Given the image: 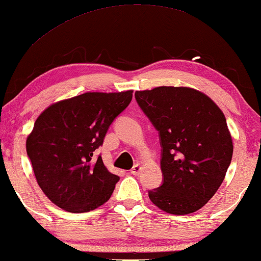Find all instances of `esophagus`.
Instances as JSON below:
<instances>
[{"instance_id": "esophagus-1", "label": "esophagus", "mask_w": 261, "mask_h": 261, "mask_svg": "<svg viewBox=\"0 0 261 261\" xmlns=\"http://www.w3.org/2000/svg\"><path fill=\"white\" fill-rule=\"evenodd\" d=\"M141 169H142L141 166H140L139 164H137V165H134L133 168L130 169V173L133 175H138V174H140V172H141Z\"/></svg>"}]
</instances>
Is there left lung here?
I'll use <instances>...</instances> for the list:
<instances>
[{"instance_id":"left-lung-1","label":"left lung","mask_w":261,"mask_h":261,"mask_svg":"<svg viewBox=\"0 0 261 261\" xmlns=\"http://www.w3.org/2000/svg\"><path fill=\"white\" fill-rule=\"evenodd\" d=\"M135 99L160 137L164 182L149 191L150 201L171 214L196 212L219 190L232 160L224 113L190 87L138 90Z\"/></svg>"}]
</instances>
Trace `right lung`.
Segmentation results:
<instances>
[{
	"label": "right lung",
	"instance_id": "1",
	"mask_svg": "<svg viewBox=\"0 0 261 261\" xmlns=\"http://www.w3.org/2000/svg\"><path fill=\"white\" fill-rule=\"evenodd\" d=\"M132 96L133 90L85 93L50 105L36 119L25 148L37 184L60 208L89 212L111 198L120 177L94 154Z\"/></svg>",
	"mask_w": 261,
	"mask_h": 261
}]
</instances>
